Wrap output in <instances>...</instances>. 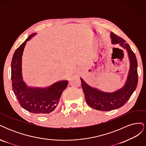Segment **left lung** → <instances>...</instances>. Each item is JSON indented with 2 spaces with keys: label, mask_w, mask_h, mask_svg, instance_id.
<instances>
[{
  "label": "left lung",
  "mask_w": 146,
  "mask_h": 146,
  "mask_svg": "<svg viewBox=\"0 0 146 146\" xmlns=\"http://www.w3.org/2000/svg\"><path fill=\"white\" fill-rule=\"evenodd\" d=\"M110 35L112 44H119L127 50L129 55L130 66L125 85L121 89L110 93L91 87L88 85L82 78H80L82 87L87 104L95 110L104 111H111L125 105L136 90L138 81L137 70L138 63L135 53L132 51L130 46L125 42L124 39L119 37L113 32H111Z\"/></svg>",
  "instance_id": "left-lung-1"
}]
</instances>
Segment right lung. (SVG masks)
Masks as SVG:
<instances>
[{
    "instance_id": "obj_1",
    "label": "right lung",
    "mask_w": 146,
    "mask_h": 146,
    "mask_svg": "<svg viewBox=\"0 0 146 146\" xmlns=\"http://www.w3.org/2000/svg\"><path fill=\"white\" fill-rule=\"evenodd\" d=\"M36 33H33L17 48L11 61L13 90L22 107L27 111L39 115L49 114L56 108L62 92L68 86V81H60L49 87L37 88L28 87L23 80L21 73L22 55L26 42Z\"/></svg>"
}]
</instances>
